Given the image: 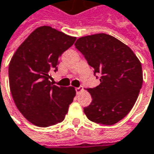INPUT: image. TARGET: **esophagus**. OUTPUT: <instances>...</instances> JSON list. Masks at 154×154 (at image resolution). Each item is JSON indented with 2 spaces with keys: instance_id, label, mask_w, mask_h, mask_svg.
I'll list each match as a JSON object with an SVG mask.
<instances>
[{
  "instance_id": "obj_1",
  "label": "esophagus",
  "mask_w": 154,
  "mask_h": 154,
  "mask_svg": "<svg viewBox=\"0 0 154 154\" xmlns=\"http://www.w3.org/2000/svg\"><path fill=\"white\" fill-rule=\"evenodd\" d=\"M82 90H83V88H82V87H79V88H76V92H77V94L81 93V92H82Z\"/></svg>"
}]
</instances>
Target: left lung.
Segmentation results:
<instances>
[{
	"label": "left lung",
	"mask_w": 154,
	"mask_h": 154,
	"mask_svg": "<svg viewBox=\"0 0 154 154\" xmlns=\"http://www.w3.org/2000/svg\"><path fill=\"white\" fill-rule=\"evenodd\" d=\"M75 47L93 67L94 75H100V84L88 89L92 101L84 113L92 122L113 125L137 101L143 85L140 61L130 47L105 33L80 37Z\"/></svg>",
	"instance_id": "obj_1"
}]
</instances>
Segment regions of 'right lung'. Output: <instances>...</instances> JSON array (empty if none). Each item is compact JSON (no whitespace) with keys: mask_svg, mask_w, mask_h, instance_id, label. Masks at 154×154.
I'll return each instance as SVG.
<instances>
[{"mask_svg":"<svg viewBox=\"0 0 154 154\" xmlns=\"http://www.w3.org/2000/svg\"><path fill=\"white\" fill-rule=\"evenodd\" d=\"M76 39L51 26H40L17 48L10 62V89L15 104L34 125H55L68 112L75 88L53 85L50 74L57 71L59 57Z\"/></svg>","mask_w":154,"mask_h":154,"instance_id":"add662e5","label":"right lung"}]
</instances>
